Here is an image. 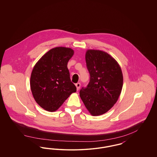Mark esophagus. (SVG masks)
I'll return each instance as SVG.
<instances>
[{"label":"esophagus","mask_w":157,"mask_h":157,"mask_svg":"<svg viewBox=\"0 0 157 157\" xmlns=\"http://www.w3.org/2000/svg\"><path fill=\"white\" fill-rule=\"evenodd\" d=\"M75 86H76V90H78L80 89L81 83H77L75 84Z\"/></svg>","instance_id":"1"}]
</instances>
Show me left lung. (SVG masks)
<instances>
[{
  "label": "left lung",
  "mask_w": 157,
  "mask_h": 157,
  "mask_svg": "<svg viewBox=\"0 0 157 157\" xmlns=\"http://www.w3.org/2000/svg\"><path fill=\"white\" fill-rule=\"evenodd\" d=\"M85 60L90 82L82 88L79 95L92 115H101L118 101L123 85L122 72L118 62L104 51L88 50Z\"/></svg>",
  "instance_id": "8db88e82"
}]
</instances>
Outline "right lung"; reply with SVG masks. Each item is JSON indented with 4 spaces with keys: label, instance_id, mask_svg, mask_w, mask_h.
I'll return each instance as SVG.
<instances>
[{
    "label": "right lung",
    "instance_id": "right-lung-1",
    "mask_svg": "<svg viewBox=\"0 0 157 157\" xmlns=\"http://www.w3.org/2000/svg\"><path fill=\"white\" fill-rule=\"evenodd\" d=\"M74 53L69 48H53L37 61L32 70L31 91L35 101L46 111H56L76 91L67 67Z\"/></svg>",
    "mask_w": 157,
    "mask_h": 157
}]
</instances>
